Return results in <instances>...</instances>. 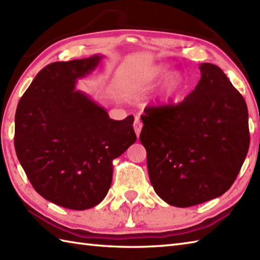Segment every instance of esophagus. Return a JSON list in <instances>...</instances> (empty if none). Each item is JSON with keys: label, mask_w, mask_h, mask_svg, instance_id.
<instances>
[{"label": "esophagus", "mask_w": 260, "mask_h": 260, "mask_svg": "<svg viewBox=\"0 0 260 260\" xmlns=\"http://www.w3.org/2000/svg\"><path fill=\"white\" fill-rule=\"evenodd\" d=\"M142 127H143V124L141 119L137 117L135 118V121H134V129H135V133H136V136L139 137L140 134H141V131H142Z\"/></svg>", "instance_id": "esophagus-1"}]
</instances>
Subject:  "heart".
Returning a JSON list of instances; mask_svg holds the SVG:
<instances>
[{
	"label": "heart",
	"mask_w": 260,
	"mask_h": 260,
	"mask_svg": "<svg viewBox=\"0 0 260 260\" xmlns=\"http://www.w3.org/2000/svg\"><path fill=\"white\" fill-rule=\"evenodd\" d=\"M165 67H158L156 70V77H161L165 73ZM183 77L178 71H172L167 75L163 82V86L159 91V101L169 102L178 93L183 87Z\"/></svg>",
	"instance_id": "obj_1"
}]
</instances>
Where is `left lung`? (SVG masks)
Masks as SVG:
<instances>
[{
  "label": "left lung",
  "instance_id": "left-lung-1",
  "mask_svg": "<svg viewBox=\"0 0 260 260\" xmlns=\"http://www.w3.org/2000/svg\"><path fill=\"white\" fill-rule=\"evenodd\" d=\"M194 90L176 105L148 107L140 140L154 191L186 208L222 196L249 148L244 97L218 66L201 63Z\"/></svg>",
  "mask_w": 260,
  "mask_h": 260
}]
</instances>
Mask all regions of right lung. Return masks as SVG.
<instances>
[{"label":"right lung","instance_id":"add662e5","mask_svg":"<svg viewBox=\"0 0 260 260\" xmlns=\"http://www.w3.org/2000/svg\"><path fill=\"white\" fill-rule=\"evenodd\" d=\"M102 56L46 66L21 97L15 113L16 156L35 190L60 207L86 210L112 184L113 159L136 141L134 117L110 119L106 110L75 90L77 79Z\"/></svg>","mask_w":260,"mask_h":260}]
</instances>
